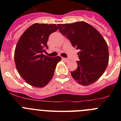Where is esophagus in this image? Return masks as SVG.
<instances>
[{"mask_svg": "<svg viewBox=\"0 0 121 121\" xmlns=\"http://www.w3.org/2000/svg\"><path fill=\"white\" fill-rule=\"evenodd\" d=\"M62 59L64 60H65V62H68L69 61V59H68V58H64V57H62Z\"/></svg>", "mask_w": 121, "mask_h": 121, "instance_id": "1", "label": "esophagus"}]
</instances>
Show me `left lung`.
Here are the masks:
<instances>
[{"instance_id":"obj_1","label":"left lung","mask_w":121,"mask_h":121,"mask_svg":"<svg viewBox=\"0 0 121 121\" xmlns=\"http://www.w3.org/2000/svg\"><path fill=\"white\" fill-rule=\"evenodd\" d=\"M59 30L71 42L73 47L79 50L78 68L71 71L78 83L88 85L99 79L108 64V45L96 29L85 22L58 24Z\"/></svg>"}]
</instances>
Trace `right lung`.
I'll use <instances>...</instances> for the list:
<instances>
[{"label": "right lung", "instance_id": "right-lung-1", "mask_svg": "<svg viewBox=\"0 0 121 121\" xmlns=\"http://www.w3.org/2000/svg\"><path fill=\"white\" fill-rule=\"evenodd\" d=\"M55 24L36 23L21 36L14 51V61L19 74L27 84L42 88L54 75L60 56L48 57L43 54L48 49L47 41L52 33L57 30Z\"/></svg>", "mask_w": 121, "mask_h": 121}]
</instances>
